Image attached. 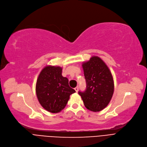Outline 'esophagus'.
Segmentation results:
<instances>
[{"mask_svg": "<svg viewBox=\"0 0 147 147\" xmlns=\"http://www.w3.org/2000/svg\"><path fill=\"white\" fill-rule=\"evenodd\" d=\"M78 89H79V87H78V86H77L76 87H75V91H76V92H78Z\"/></svg>", "mask_w": 147, "mask_h": 147, "instance_id": "esophagus-1", "label": "esophagus"}]
</instances>
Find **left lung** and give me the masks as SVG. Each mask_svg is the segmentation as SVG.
I'll use <instances>...</instances> for the list:
<instances>
[{"instance_id":"8db88e82","label":"left lung","mask_w":147,"mask_h":147,"mask_svg":"<svg viewBox=\"0 0 147 147\" xmlns=\"http://www.w3.org/2000/svg\"><path fill=\"white\" fill-rule=\"evenodd\" d=\"M82 66L87 88L78 94L86 108L94 112L100 111L109 105L113 96V76L108 66L98 56H92Z\"/></svg>"}]
</instances>
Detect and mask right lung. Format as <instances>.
I'll return each mask as SVG.
<instances>
[{
    "label": "right lung",
    "instance_id": "1",
    "mask_svg": "<svg viewBox=\"0 0 147 147\" xmlns=\"http://www.w3.org/2000/svg\"><path fill=\"white\" fill-rule=\"evenodd\" d=\"M62 71L60 66H47L37 80L36 91L40 104L52 113L62 110L71 95L75 92L69 85L68 79L62 75Z\"/></svg>",
    "mask_w": 147,
    "mask_h": 147
}]
</instances>
